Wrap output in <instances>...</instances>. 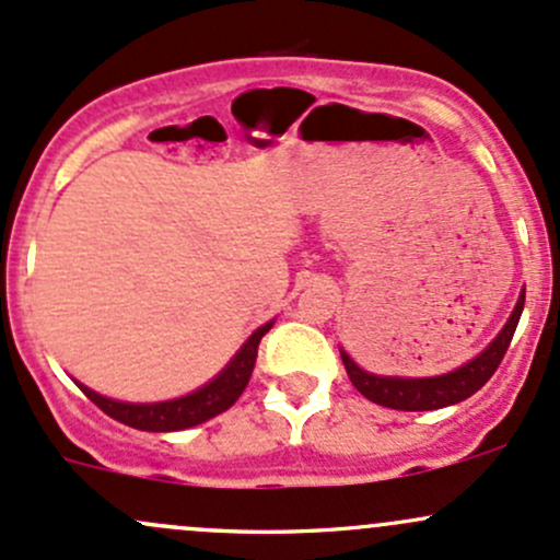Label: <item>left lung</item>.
Returning <instances> with one entry per match:
<instances>
[{"instance_id":"8db88e82","label":"left lung","mask_w":560,"mask_h":560,"mask_svg":"<svg viewBox=\"0 0 560 560\" xmlns=\"http://www.w3.org/2000/svg\"><path fill=\"white\" fill-rule=\"evenodd\" d=\"M523 303H526V290L517 298L513 314H510L502 332L486 346V351H480L478 357L469 359L467 364H462L453 373L434 375V378H388V375H373L362 370L346 351H340V359H343L346 373H349L357 392L375 405H384V408L394 410H438L445 408V405H456L462 399L472 397L497 373L504 354H508V346L513 340L517 322H521Z\"/></svg>"}]
</instances>
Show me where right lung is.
<instances>
[{
	"instance_id": "obj_1",
	"label": "right lung",
	"mask_w": 560,
	"mask_h": 560,
	"mask_svg": "<svg viewBox=\"0 0 560 560\" xmlns=\"http://www.w3.org/2000/svg\"><path fill=\"white\" fill-rule=\"evenodd\" d=\"M273 327V322L262 325L252 332V338L241 346V351L231 359L225 370L209 384L198 388V392L187 394V397L168 399V402H117V399L102 397L93 388L82 386V394L91 399L93 405L112 416L115 421L126 423V427L141 429V432H176V429H190L196 423H203L214 416L225 413L228 408L241 397L246 384L252 378L257 359V346H260L262 335Z\"/></svg>"
}]
</instances>
